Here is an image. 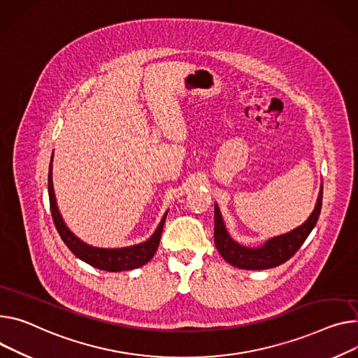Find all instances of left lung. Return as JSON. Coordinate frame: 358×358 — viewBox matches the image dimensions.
Listing matches in <instances>:
<instances>
[{
  "mask_svg": "<svg viewBox=\"0 0 358 358\" xmlns=\"http://www.w3.org/2000/svg\"><path fill=\"white\" fill-rule=\"evenodd\" d=\"M322 205V185L318 194L315 208L307 221L294 231L268 239L262 246L258 248H248V246L239 245L235 242L224 224V219L215 203V246L221 254V257L231 265L241 269H268L278 266L288 261L304 243L311 231L314 229Z\"/></svg>",
  "mask_w": 358,
  "mask_h": 358,
  "instance_id": "obj_1",
  "label": "left lung"
}]
</instances>
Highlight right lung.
<instances>
[{"label":"right lung","mask_w":358,"mask_h":358,"mask_svg":"<svg viewBox=\"0 0 358 358\" xmlns=\"http://www.w3.org/2000/svg\"><path fill=\"white\" fill-rule=\"evenodd\" d=\"M54 155V152H52ZM52 155L50 160V168H48V198H50V209L52 215V221L54 225L57 228V232L60 234L62 239L67 245V248L81 261L87 262L89 265L103 269V271H110V272H119V271H129L139 268L145 264H148L153 255L157 251V246L160 242L163 225H164V219H166L168 212L164 213L162 217V221L155 231V234L145 242L139 245H133V246H126V248H94V246H90L85 243L83 241H80L64 224L63 217L59 212V206L56 202V195H54V189H52Z\"/></svg>","instance_id":"obj_1"}]
</instances>
